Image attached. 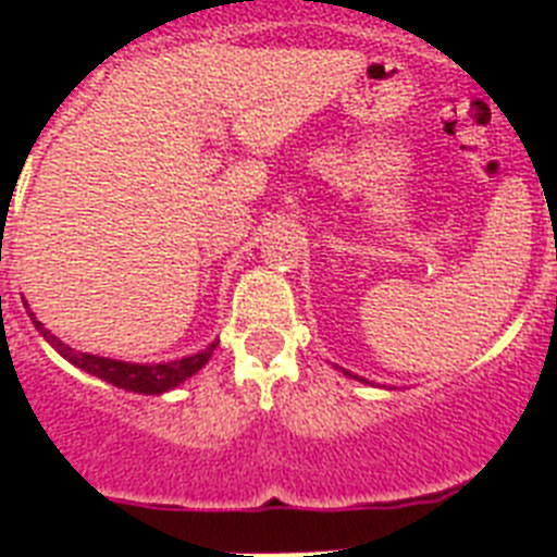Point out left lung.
<instances>
[{
    "mask_svg": "<svg viewBox=\"0 0 557 557\" xmlns=\"http://www.w3.org/2000/svg\"><path fill=\"white\" fill-rule=\"evenodd\" d=\"M346 373V376H351V379H357V382H366V379H359V376H354V373H348V371H343Z\"/></svg>",
    "mask_w": 557,
    "mask_h": 557,
    "instance_id": "left-lung-1",
    "label": "left lung"
}]
</instances>
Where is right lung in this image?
<instances>
[{"label":"right lung","mask_w":557,"mask_h":557,"mask_svg":"<svg viewBox=\"0 0 557 557\" xmlns=\"http://www.w3.org/2000/svg\"><path fill=\"white\" fill-rule=\"evenodd\" d=\"M29 309V307H27ZM36 323V329L41 332V337L47 339L49 346L55 348L63 359H69L72 366L81 368V371L91 373V376L102 379L108 385L122 387V391L131 393H145V396H159V393L172 391V387H178L181 382H186L189 376L200 371L211 359L218 343H211L206 346L203 351L191 354V357L184 359H172V362H122V359H111V357H97V354H86V351H75L72 346H66L61 337L49 332L41 321H36V314L27 312Z\"/></svg>","instance_id":"right-lung-1"}]
</instances>
